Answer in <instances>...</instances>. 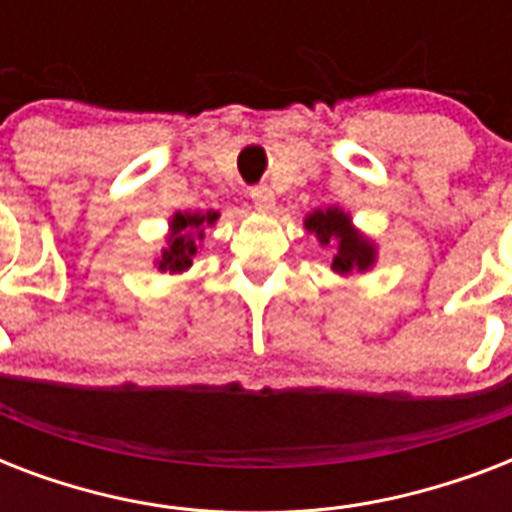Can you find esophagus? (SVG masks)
<instances>
[{"label": "esophagus", "instance_id": "1", "mask_svg": "<svg viewBox=\"0 0 512 512\" xmlns=\"http://www.w3.org/2000/svg\"><path fill=\"white\" fill-rule=\"evenodd\" d=\"M249 196H252V201H255V207L263 209V212L273 209V204H276V196H273V191L268 188V185H255V188L249 191Z\"/></svg>", "mask_w": 512, "mask_h": 512}]
</instances>
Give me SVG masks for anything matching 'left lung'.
Segmentation results:
<instances>
[{"label":"left lung","instance_id":"1","mask_svg":"<svg viewBox=\"0 0 512 512\" xmlns=\"http://www.w3.org/2000/svg\"><path fill=\"white\" fill-rule=\"evenodd\" d=\"M305 228L319 236L324 247L337 244V255L332 260V268L337 273L350 271H366L374 260V249L350 228V220L337 209H324V212H313L305 220Z\"/></svg>","mask_w":512,"mask_h":512}]
</instances>
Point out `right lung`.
Listing matches in <instances>:
<instances>
[{
    "instance_id": "right-lung-1",
    "label": "right lung",
    "mask_w": 512,
    "mask_h": 512,
    "mask_svg": "<svg viewBox=\"0 0 512 512\" xmlns=\"http://www.w3.org/2000/svg\"><path fill=\"white\" fill-rule=\"evenodd\" d=\"M215 217V212H209V215H175L170 247L162 252L159 268L172 273L185 271L191 265V257L196 255V236H193V231H199L204 223H215Z\"/></svg>"
}]
</instances>
